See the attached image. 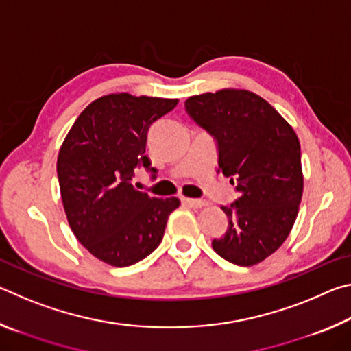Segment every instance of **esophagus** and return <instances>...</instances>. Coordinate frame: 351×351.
Instances as JSON below:
<instances>
[{
    "label": "esophagus",
    "mask_w": 351,
    "mask_h": 351,
    "mask_svg": "<svg viewBox=\"0 0 351 351\" xmlns=\"http://www.w3.org/2000/svg\"><path fill=\"white\" fill-rule=\"evenodd\" d=\"M182 203L190 206V207H193V209H201V207L207 206V201H204V199H195V198H182Z\"/></svg>",
    "instance_id": "34e87169"
}]
</instances>
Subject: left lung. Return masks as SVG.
I'll return each mask as SVG.
<instances>
[{
    "instance_id": "obj_1",
    "label": "left lung",
    "mask_w": 351,
    "mask_h": 351,
    "mask_svg": "<svg viewBox=\"0 0 351 351\" xmlns=\"http://www.w3.org/2000/svg\"><path fill=\"white\" fill-rule=\"evenodd\" d=\"M189 117L217 144L218 171L239 192L221 206L226 232L212 241L219 257L252 266L274 254L293 229L304 192L300 144L289 123L257 94L206 93L186 100Z\"/></svg>"
}]
</instances>
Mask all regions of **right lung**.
<instances>
[{"mask_svg":"<svg viewBox=\"0 0 351 351\" xmlns=\"http://www.w3.org/2000/svg\"><path fill=\"white\" fill-rule=\"evenodd\" d=\"M178 105L176 99L104 96L77 117L57 159L68 223L94 257L123 268L145 258L162 241L178 198H153L132 184L134 170L152 175L145 156L148 130Z\"/></svg>","mask_w":351,"mask_h":351,"instance_id":"1","label":"right lung"}]
</instances>
